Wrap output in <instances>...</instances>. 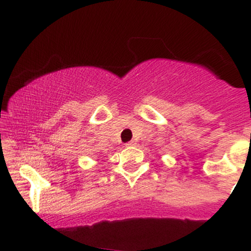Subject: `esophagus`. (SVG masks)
Returning a JSON list of instances; mask_svg holds the SVG:
<instances>
[{
	"label": "esophagus",
	"mask_w": 251,
	"mask_h": 251,
	"mask_svg": "<svg viewBox=\"0 0 251 251\" xmlns=\"http://www.w3.org/2000/svg\"><path fill=\"white\" fill-rule=\"evenodd\" d=\"M134 145H135V142H133V140L126 144V146H134Z\"/></svg>",
	"instance_id": "esophagus-1"
}]
</instances>
